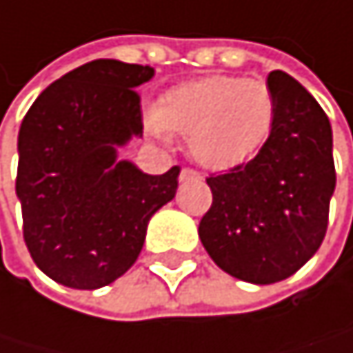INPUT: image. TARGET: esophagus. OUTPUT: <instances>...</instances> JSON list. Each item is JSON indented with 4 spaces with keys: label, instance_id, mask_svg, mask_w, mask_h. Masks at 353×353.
Returning <instances> with one entry per match:
<instances>
[{
    "label": "esophagus",
    "instance_id": "obj_1",
    "mask_svg": "<svg viewBox=\"0 0 353 353\" xmlns=\"http://www.w3.org/2000/svg\"><path fill=\"white\" fill-rule=\"evenodd\" d=\"M180 180H201V173H199L196 169L184 167L182 173H180Z\"/></svg>",
    "mask_w": 353,
    "mask_h": 353
}]
</instances>
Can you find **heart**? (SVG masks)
Returning a JSON list of instances; mask_svg holds the SVG:
<instances>
[{"label": "heart", "mask_w": 353, "mask_h": 353, "mask_svg": "<svg viewBox=\"0 0 353 353\" xmlns=\"http://www.w3.org/2000/svg\"><path fill=\"white\" fill-rule=\"evenodd\" d=\"M274 96L261 79L205 77L169 90L157 104L152 130L190 138L192 154L209 167L249 159L270 136Z\"/></svg>", "instance_id": "b5f03b06"}]
</instances>
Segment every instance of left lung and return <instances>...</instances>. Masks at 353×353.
Wrapping results in <instances>:
<instances>
[{
  "mask_svg": "<svg viewBox=\"0 0 353 353\" xmlns=\"http://www.w3.org/2000/svg\"><path fill=\"white\" fill-rule=\"evenodd\" d=\"M274 125L255 159L211 173L199 223L211 259L234 279L272 285L293 276L322 245L335 190L329 117L291 74L272 70Z\"/></svg>",
  "mask_w": 353,
  "mask_h": 353,
  "instance_id": "8db88e82",
  "label": "left lung"
}]
</instances>
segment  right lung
<instances>
[{"instance_id":"add662e5","label":"right lung","mask_w":353,"mask_h":353,"mask_svg":"<svg viewBox=\"0 0 353 353\" xmlns=\"http://www.w3.org/2000/svg\"><path fill=\"white\" fill-rule=\"evenodd\" d=\"M150 66L94 60L46 88L18 134L16 194L37 268L70 289H100L128 272L150 217L175 196L180 167L163 175L114 163L142 136L138 85Z\"/></svg>"}]
</instances>
